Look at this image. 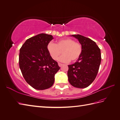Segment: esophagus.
<instances>
[{"label": "esophagus", "instance_id": "obj_1", "mask_svg": "<svg viewBox=\"0 0 120 120\" xmlns=\"http://www.w3.org/2000/svg\"><path fill=\"white\" fill-rule=\"evenodd\" d=\"M58 64H59V66L60 67H61V66H63V64H61V63H58Z\"/></svg>", "mask_w": 120, "mask_h": 120}]
</instances>
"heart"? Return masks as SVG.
<instances>
[{"mask_svg": "<svg viewBox=\"0 0 120 120\" xmlns=\"http://www.w3.org/2000/svg\"><path fill=\"white\" fill-rule=\"evenodd\" d=\"M47 49L51 57L57 60L63 55L60 60L68 63L70 60L75 62L80 57L83 52L82 45L73 39L65 38L57 42L56 44L50 42L47 45Z\"/></svg>", "mask_w": 120, "mask_h": 120, "instance_id": "b5f03b06", "label": "heart"}]
</instances>
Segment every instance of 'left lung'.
<instances>
[{
  "label": "left lung",
  "instance_id": "left-lung-1",
  "mask_svg": "<svg viewBox=\"0 0 120 120\" xmlns=\"http://www.w3.org/2000/svg\"><path fill=\"white\" fill-rule=\"evenodd\" d=\"M83 47L80 57L74 64L68 65V80L73 86L84 88L89 86L97 76L101 63L100 49L94 41L81 35H73Z\"/></svg>",
  "mask_w": 120,
  "mask_h": 120
}]
</instances>
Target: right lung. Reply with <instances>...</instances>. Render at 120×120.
I'll return each instance as SVG.
<instances>
[{
  "label": "right lung",
  "instance_id": "add662e5",
  "mask_svg": "<svg viewBox=\"0 0 120 120\" xmlns=\"http://www.w3.org/2000/svg\"><path fill=\"white\" fill-rule=\"evenodd\" d=\"M53 39L51 35L39 34L28 39L20 49L19 66L22 75L34 89L44 90L51 87L55 74L60 69L47 49Z\"/></svg>",
  "mask_w": 120,
  "mask_h": 120
}]
</instances>
